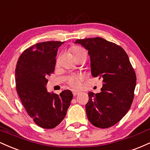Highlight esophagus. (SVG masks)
Listing matches in <instances>:
<instances>
[{"label":"esophagus","instance_id":"34e87169","mask_svg":"<svg viewBox=\"0 0 150 150\" xmlns=\"http://www.w3.org/2000/svg\"><path fill=\"white\" fill-rule=\"evenodd\" d=\"M79 91H72V93H73V96H76L77 95L79 94Z\"/></svg>","mask_w":150,"mask_h":150}]
</instances>
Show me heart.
Wrapping results in <instances>:
<instances>
[{"mask_svg": "<svg viewBox=\"0 0 150 150\" xmlns=\"http://www.w3.org/2000/svg\"><path fill=\"white\" fill-rule=\"evenodd\" d=\"M72 52H73L74 55H76V54L80 53V52H83V50L82 48L79 47H73L71 49ZM83 79V76L80 74H74L70 75L68 77L67 80V83L69 86H71V87L73 88H77L79 86V84H80V81Z\"/></svg>", "mask_w": 150, "mask_h": 150, "instance_id": "b5f03b06", "label": "heart"}]
</instances>
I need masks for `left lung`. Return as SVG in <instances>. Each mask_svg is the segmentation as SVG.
<instances>
[{
	"label": "left lung",
	"instance_id": "obj_1",
	"mask_svg": "<svg viewBox=\"0 0 150 150\" xmlns=\"http://www.w3.org/2000/svg\"><path fill=\"white\" fill-rule=\"evenodd\" d=\"M88 50L91 74L103 79L99 93H88L86 105L88 119L93 126L107 128L117 124L131 107L136 75L128 54L121 46L100 37L77 39Z\"/></svg>",
	"mask_w": 150,
	"mask_h": 150
}]
</instances>
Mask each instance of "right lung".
<instances>
[{
  "mask_svg": "<svg viewBox=\"0 0 150 150\" xmlns=\"http://www.w3.org/2000/svg\"><path fill=\"white\" fill-rule=\"evenodd\" d=\"M64 42L45 41L26 49L15 69L16 90L27 114L37 126L51 129L64 119L73 98L69 90L47 91V77L54 71L57 48Z\"/></svg>",
  "mask_w": 150,
  "mask_h": 150,
  "instance_id": "1",
  "label": "right lung"
}]
</instances>
